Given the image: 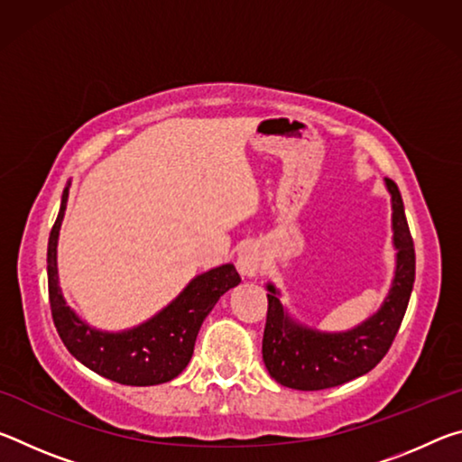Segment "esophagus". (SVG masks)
I'll return each mask as SVG.
<instances>
[{
    "label": "esophagus",
    "instance_id": "1",
    "mask_svg": "<svg viewBox=\"0 0 462 462\" xmlns=\"http://www.w3.org/2000/svg\"><path fill=\"white\" fill-rule=\"evenodd\" d=\"M261 267H263V253L259 246L248 245L240 250L236 256V269L242 277H246V279L256 277L259 275Z\"/></svg>",
    "mask_w": 462,
    "mask_h": 462
}]
</instances>
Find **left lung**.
Segmentation results:
<instances>
[{"mask_svg":"<svg viewBox=\"0 0 462 462\" xmlns=\"http://www.w3.org/2000/svg\"><path fill=\"white\" fill-rule=\"evenodd\" d=\"M385 187L391 198L395 271L385 300L373 316L348 330H318L297 322L281 303L279 289L267 283L263 361L271 377L283 387L319 391L361 377L387 355L400 330L416 279V253L402 193L391 179H385Z\"/></svg>","mask_w":462,"mask_h":462,"instance_id":"1","label":"left lung"}]
</instances>
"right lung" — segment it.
<instances>
[{
	"label": "right lung",
	"mask_w": 462,
	"mask_h": 462,
	"mask_svg": "<svg viewBox=\"0 0 462 462\" xmlns=\"http://www.w3.org/2000/svg\"><path fill=\"white\" fill-rule=\"evenodd\" d=\"M69 187L71 181L62 191L46 254L51 311L62 344L88 369L122 385L146 387L175 379L191 361L203 319L228 289L240 283V275L234 264H220L193 277L169 306L156 311L146 322L120 332L97 330L75 314L59 285L57 246Z\"/></svg>",
	"instance_id": "add662e5"
}]
</instances>
